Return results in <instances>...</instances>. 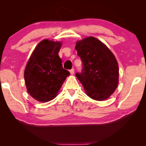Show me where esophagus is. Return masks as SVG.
I'll return each mask as SVG.
<instances>
[{
	"instance_id": "esophagus-1",
	"label": "esophagus",
	"mask_w": 146,
	"mask_h": 146,
	"mask_svg": "<svg viewBox=\"0 0 146 146\" xmlns=\"http://www.w3.org/2000/svg\"><path fill=\"white\" fill-rule=\"evenodd\" d=\"M70 72L71 74H74V69L72 68V69L70 70Z\"/></svg>"
}]
</instances>
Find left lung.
<instances>
[{"instance_id":"left-lung-1","label":"left lung","mask_w":146,"mask_h":146,"mask_svg":"<svg viewBox=\"0 0 146 146\" xmlns=\"http://www.w3.org/2000/svg\"><path fill=\"white\" fill-rule=\"evenodd\" d=\"M75 48L83 65L82 72L76 76L86 94L95 100L108 98L118 84L119 68L114 55L104 44L92 36L78 41Z\"/></svg>"}]
</instances>
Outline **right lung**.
Wrapping results in <instances>:
<instances>
[{"label":"right lung","mask_w":146,"mask_h":146,"mask_svg":"<svg viewBox=\"0 0 146 146\" xmlns=\"http://www.w3.org/2000/svg\"><path fill=\"white\" fill-rule=\"evenodd\" d=\"M60 42L42 40L30 57L25 70L28 92L35 100L46 102L57 96L64 82L70 75L64 69L58 52Z\"/></svg>","instance_id":"right-lung-1"}]
</instances>
